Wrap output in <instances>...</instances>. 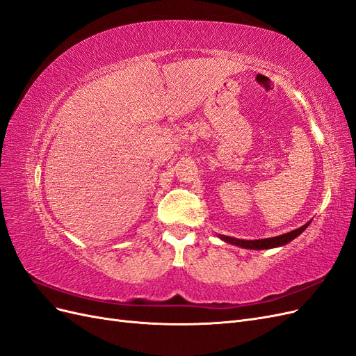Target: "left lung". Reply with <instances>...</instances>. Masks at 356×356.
Segmentation results:
<instances>
[{
	"mask_svg": "<svg viewBox=\"0 0 356 356\" xmlns=\"http://www.w3.org/2000/svg\"><path fill=\"white\" fill-rule=\"evenodd\" d=\"M309 224H310V221L306 222L305 225H301L300 229H296L293 232H288V233L281 234V236H275V238H267V239L245 241V239H236V238H232V236H224V234H218V238L221 241H224V242H227V243L245 248V250H270V248L284 246V245L289 243L291 241H294L297 236H300L301 233H303L307 229Z\"/></svg>",
	"mask_w": 356,
	"mask_h": 356,
	"instance_id": "left-lung-1",
	"label": "left lung"
}]
</instances>
